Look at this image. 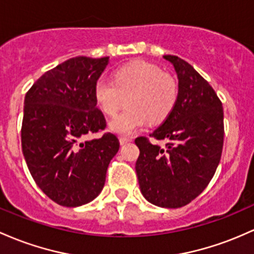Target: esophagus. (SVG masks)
<instances>
[{"mask_svg":"<svg viewBox=\"0 0 254 254\" xmlns=\"http://www.w3.org/2000/svg\"><path fill=\"white\" fill-rule=\"evenodd\" d=\"M119 142H121L122 146H124V144H127V143H129V142H131V138L124 137V136H122V137H119Z\"/></svg>","mask_w":254,"mask_h":254,"instance_id":"obj_1","label":"esophagus"}]
</instances>
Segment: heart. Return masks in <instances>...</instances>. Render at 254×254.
I'll list each match as a JSON object with an SVG mask.
<instances>
[{
  "mask_svg": "<svg viewBox=\"0 0 254 254\" xmlns=\"http://www.w3.org/2000/svg\"><path fill=\"white\" fill-rule=\"evenodd\" d=\"M176 80L163 73L158 66L147 61H132L118 68L114 79L99 78L94 86L97 107L112 116L122 107L125 97L129 108L110 121L108 127L114 133L129 136L149 121L163 122L176 105Z\"/></svg>",
  "mask_w": 254,
  "mask_h": 254,
  "instance_id": "b5f03b06",
  "label": "heart"
}]
</instances>
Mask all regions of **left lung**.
<instances>
[{
    "label": "left lung",
    "mask_w": 254,
    "mask_h": 254,
    "mask_svg": "<svg viewBox=\"0 0 254 254\" xmlns=\"http://www.w3.org/2000/svg\"><path fill=\"white\" fill-rule=\"evenodd\" d=\"M178 79V96L165 122L150 133L166 141V148L137 137L136 174L141 193L150 204L182 207L212 180L223 149L224 125L221 100L191 65L175 55H164Z\"/></svg>",
    "instance_id": "8db88e82"
}]
</instances>
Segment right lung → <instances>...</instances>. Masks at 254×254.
Wrapping results in <instances>:
<instances>
[{"label": "right lung", "instance_id": "right-lung-1", "mask_svg": "<svg viewBox=\"0 0 254 254\" xmlns=\"http://www.w3.org/2000/svg\"><path fill=\"white\" fill-rule=\"evenodd\" d=\"M110 58L77 57L46 72L26 93L21 148L36 185L49 199L77 207L105 186L110 161L119 150L113 133L84 140L104 130L94 86Z\"/></svg>", "mask_w": 254, "mask_h": 254}]
</instances>
